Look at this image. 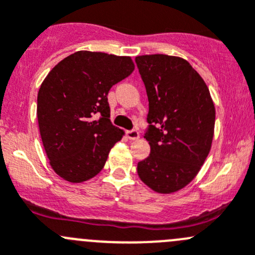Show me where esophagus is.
Here are the masks:
<instances>
[{
  "label": "esophagus",
  "instance_id": "34e87169",
  "mask_svg": "<svg viewBox=\"0 0 255 255\" xmlns=\"http://www.w3.org/2000/svg\"><path fill=\"white\" fill-rule=\"evenodd\" d=\"M126 135L130 140H137L140 137L139 131H136V130H129V131H126Z\"/></svg>",
  "mask_w": 255,
  "mask_h": 255
}]
</instances>
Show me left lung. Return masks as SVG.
Returning <instances> with one entry per match:
<instances>
[{
  "label": "left lung",
  "mask_w": 255,
  "mask_h": 255,
  "mask_svg": "<svg viewBox=\"0 0 255 255\" xmlns=\"http://www.w3.org/2000/svg\"><path fill=\"white\" fill-rule=\"evenodd\" d=\"M135 62L149 100L145 139L150 155L137 162V174L156 193H175L195 178L209 154L214 103L186 60L156 53L135 57Z\"/></svg>",
  "instance_id": "1"
}]
</instances>
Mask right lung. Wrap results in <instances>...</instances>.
<instances>
[{"label":"right lung","mask_w":255,"mask_h":255,"mask_svg":"<svg viewBox=\"0 0 255 255\" xmlns=\"http://www.w3.org/2000/svg\"><path fill=\"white\" fill-rule=\"evenodd\" d=\"M135 69L131 57L77 51L53 67L37 95L41 139L53 171L82 183L103 170L124 131L110 121L108 94Z\"/></svg>","instance_id":"add662e5"}]
</instances>
